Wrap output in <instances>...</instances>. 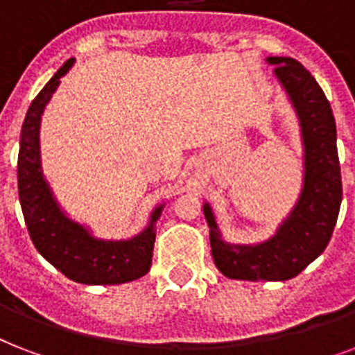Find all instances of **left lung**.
Here are the masks:
<instances>
[{"label": "left lung", "mask_w": 355, "mask_h": 355, "mask_svg": "<svg viewBox=\"0 0 355 355\" xmlns=\"http://www.w3.org/2000/svg\"><path fill=\"white\" fill-rule=\"evenodd\" d=\"M297 114L304 147L302 189L289 216L265 241H227L205 202L214 263L232 280L284 282L302 272L328 247L343 200L336 119L324 92L291 57H267Z\"/></svg>", "instance_id": "8db88e82"}]
</instances>
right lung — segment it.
<instances>
[{
    "mask_svg": "<svg viewBox=\"0 0 355 355\" xmlns=\"http://www.w3.org/2000/svg\"><path fill=\"white\" fill-rule=\"evenodd\" d=\"M73 62L75 58H69L60 66L31 103L24 119L18 155L19 205L33 245L53 267L69 280L86 286H118L149 272L155 225L166 205L156 206L150 211L147 227L130 239L96 237L90 228L73 221L60 208L42 171L40 123L47 103Z\"/></svg>",
    "mask_w": 355,
    "mask_h": 355,
    "instance_id": "right-lung-1",
    "label": "right lung"
}]
</instances>
